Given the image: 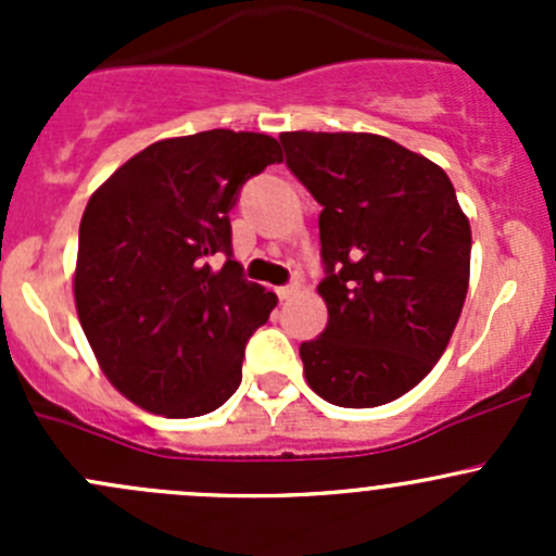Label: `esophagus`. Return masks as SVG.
<instances>
[{"label":"esophagus","mask_w":556,"mask_h":556,"mask_svg":"<svg viewBox=\"0 0 556 556\" xmlns=\"http://www.w3.org/2000/svg\"><path fill=\"white\" fill-rule=\"evenodd\" d=\"M295 293H299V282H290V285H282V288H277V295H279V301H288V299H293Z\"/></svg>","instance_id":"34e87169"}]
</instances>
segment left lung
<instances>
[{"instance_id":"left-lung-1","label":"left lung","mask_w":556,"mask_h":556,"mask_svg":"<svg viewBox=\"0 0 556 556\" xmlns=\"http://www.w3.org/2000/svg\"><path fill=\"white\" fill-rule=\"evenodd\" d=\"M285 164L323 206L328 325L301 344L323 401L371 408L417 387L463 312L470 223L441 166L379 134H279Z\"/></svg>"}]
</instances>
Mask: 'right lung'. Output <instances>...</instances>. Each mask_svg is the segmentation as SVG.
Wrapping results in <instances>:
<instances>
[{
	"label": "right lung",
	"mask_w": 556,
	"mask_h": 556,
	"mask_svg": "<svg viewBox=\"0 0 556 556\" xmlns=\"http://www.w3.org/2000/svg\"><path fill=\"white\" fill-rule=\"evenodd\" d=\"M279 161L274 137L212 128L150 144L88 201L77 317L104 377L144 412L201 417L242 382L244 346L277 295L233 261L228 212ZM212 254L227 263L215 269Z\"/></svg>",
	"instance_id": "obj_1"
}]
</instances>
